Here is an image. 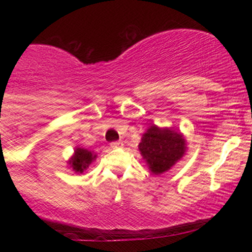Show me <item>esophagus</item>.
I'll use <instances>...</instances> for the list:
<instances>
[{
	"instance_id": "esophagus-1",
	"label": "esophagus",
	"mask_w": 252,
	"mask_h": 252,
	"mask_svg": "<svg viewBox=\"0 0 252 252\" xmlns=\"http://www.w3.org/2000/svg\"><path fill=\"white\" fill-rule=\"evenodd\" d=\"M112 149H119V147H123V142L122 141H113L111 142Z\"/></svg>"
}]
</instances>
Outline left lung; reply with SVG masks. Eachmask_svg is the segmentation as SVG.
Returning <instances> with one entry per match:
<instances>
[{
  "label": "left lung",
  "mask_w": 252,
  "mask_h": 252,
  "mask_svg": "<svg viewBox=\"0 0 252 252\" xmlns=\"http://www.w3.org/2000/svg\"><path fill=\"white\" fill-rule=\"evenodd\" d=\"M142 158L154 174L169 171L187 151V142L182 133L173 129L151 126L139 144Z\"/></svg>",
  "instance_id": "1"
}]
</instances>
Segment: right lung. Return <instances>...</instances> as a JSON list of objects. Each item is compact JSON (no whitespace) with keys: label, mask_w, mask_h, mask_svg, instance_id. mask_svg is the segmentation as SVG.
I'll list each match as a JSON object with an SVG mask.
<instances>
[{"label":"right lung","mask_w":252,"mask_h":252,"mask_svg":"<svg viewBox=\"0 0 252 252\" xmlns=\"http://www.w3.org/2000/svg\"><path fill=\"white\" fill-rule=\"evenodd\" d=\"M95 158L96 155H94L91 151L83 149V147H77L74 151V155H73L72 158L68 161V163H69L70 168H72L75 173L81 174L84 173V171H86V169L89 168L91 162Z\"/></svg>","instance_id":"add662e5"}]
</instances>
